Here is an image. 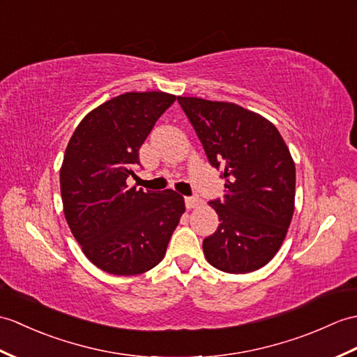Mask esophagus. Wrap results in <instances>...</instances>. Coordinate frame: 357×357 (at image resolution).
I'll return each instance as SVG.
<instances>
[{"mask_svg":"<svg viewBox=\"0 0 357 357\" xmlns=\"http://www.w3.org/2000/svg\"><path fill=\"white\" fill-rule=\"evenodd\" d=\"M201 205V199H199V196L193 195V196H187L185 197V206L188 210H193L196 208V206Z\"/></svg>","mask_w":357,"mask_h":357,"instance_id":"34e87169","label":"esophagus"}]
</instances>
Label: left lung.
<instances>
[{
  "label": "left lung",
  "instance_id": "8db88e82",
  "mask_svg": "<svg viewBox=\"0 0 357 357\" xmlns=\"http://www.w3.org/2000/svg\"><path fill=\"white\" fill-rule=\"evenodd\" d=\"M213 167H222L223 201L210 205L219 227L204 238L211 266L228 273L263 268L283 245L295 208V162L278 129L229 102L178 97Z\"/></svg>",
  "mask_w": 357,
  "mask_h": 357
}]
</instances>
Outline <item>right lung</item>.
Here are the masks:
<instances>
[{"label": "right lung", "mask_w": 357, "mask_h": 357, "mask_svg": "<svg viewBox=\"0 0 357 357\" xmlns=\"http://www.w3.org/2000/svg\"><path fill=\"white\" fill-rule=\"evenodd\" d=\"M176 100L162 91L126 93L88 112L68 141L61 167L63 214L86 259L114 275L155 268L185 211L184 197L128 187L138 152Z\"/></svg>", "instance_id": "obj_1"}]
</instances>
